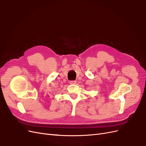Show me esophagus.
<instances>
[{"label": "esophagus", "mask_w": 146, "mask_h": 146, "mask_svg": "<svg viewBox=\"0 0 146 146\" xmlns=\"http://www.w3.org/2000/svg\"><path fill=\"white\" fill-rule=\"evenodd\" d=\"M69 83L70 84V85H74V84L76 83V81H74V80H73V81H70V82H69Z\"/></svg>", "instance_id": "obj_1"}]
</instances>
